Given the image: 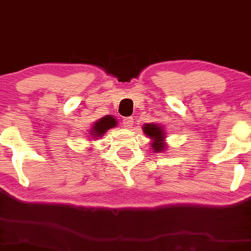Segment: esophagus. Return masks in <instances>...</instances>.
<instances>
[{"instance_id":"34e87169","label":"esophagus","mask_w":251,"mask_h":251,"mask_svg":"<svg viewBox=\"0 0 251 251\" xmlns=\"http://www.w3.org/2000/svg\"><path fill=\"white\" fill-rule=\"evenodd\" d=\"M133 122H134V119H133V117H126V118L123 119V124L125 127L127 128H131L133 126Z\"/></svg>"}]
</instances>
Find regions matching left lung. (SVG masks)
<instances>
[{
  "mask_svg": "<svg viewBox=\"0 0 251 251\" xmlns=\"http://www.w3.org/2000/svg\"><path fill=\"white\" fill-rule=\"evenodd\" d=\"M142 131L145 133L147 138L150 139V147L153 150V152H163L166 149V132L165 128L160 124L150 123L145 124L142 126Z\"/></svg>",
  "mask_w": 251,
  "mask_h": 251,
  "instance_id": "1",
  "label": "left lung"
}]
</instances>
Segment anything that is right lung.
I'll return each instance as SVG.
<instances>
[{
    "mask_svg": "<svg viewBox=\"0 0 251 251\" xmlns=\"http://www.w3.org/2000/svg\"><path fill=\"white\" fill-rule=\"evenodd\" d=\"M118 125V120L111 115H106L96 120V122L91 126V129L88 131V139L89 141H94V140L101 139L105 134L106 131L110 128L116 127Z\"/></svg>",
    "mask_w": 251,
    "mask_h": 251,
    "instance_id": "right-lung-1",
    "label": "right lung"
}]
</instances>
